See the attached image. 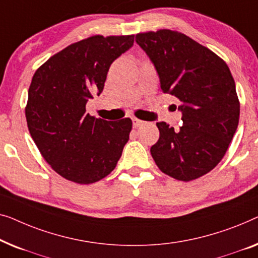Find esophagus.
Wrapping results in <instances>:
<instances>
[{"mask_svg":"<svg viewBox=\"0 0 258 258\" xmlns=\"http://www.w3.org/2000/svg\"><path fill=\"white\" fill-rule=\"evenodd\" d=\"M143 120H140V119H137V118H133V126L134 127H139V126L143 125Z\"/></svg>","mask_w":258,"mask_h":258,"instance_id":"esophagus-1","label":"esophagus"}]
</instances>
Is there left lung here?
<instances>
[{
    "label": "left lung",
    "instance_id": "obj_1",
    "mask_svg": "<svg viewBox=\"0 0 258 258\" xmlns=\"http://www.w3.org/2000/svg\"><path fill=\"white\" fill-rule=\"evenodd\" d=\"M136 42L153 61L162 92L182 103L179 130L157 122L160 137L151 147L152 157L174 179H199L222 160L238 126L239 100L229 68L176 30L139 32Z\"/></svg>",
    "mask_w": 258,
    "mask_h": 258
}]
</instances>
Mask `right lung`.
<instances>
[{
    "instance_id": "1",
    "label": "right lung",
    "mask_w": 258,
    "mask_h": 258,
    "mask_svg": "<svg viewBox=\"0 0 258 258\" xmlns=\"http://www.w3.org/2000/svg\"><path fill=\"white\" fill-rule=\"evenodd\" d=\"M134 35H94L72 43L36 70L25 106L29 132L44 160L64 179L97 182L115 168L132 130L130 118L107 121L86 113L114 59Z\"/></svg>"
}]
</instances>
